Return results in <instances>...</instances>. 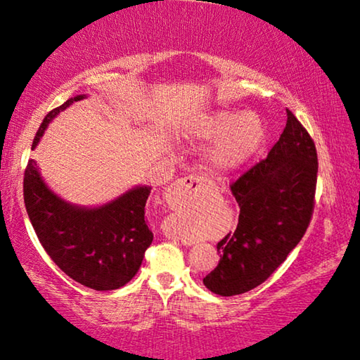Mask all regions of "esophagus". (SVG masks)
Listing matches in <instances>:
<instances>
[{"label": "esophagus", "mask_w": 360, "mask_h": 360, "mask_svg": "<svg viewBox=\"0 0 360 360\" xmlns=\"http://www.w3.org/2000/svg\"><path fill=\"white\" fill-rule=\"evenodd\" d=\"M205 182L195 176H186L169 186L167 192V203L172 210H178L186 200L195 197L205 188Z\"/></svg>", "instance_id": "34e87169"}]
</instances>
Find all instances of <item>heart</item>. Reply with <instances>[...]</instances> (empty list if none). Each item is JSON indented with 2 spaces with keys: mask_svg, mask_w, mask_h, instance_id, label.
<instances>
[{
  "mask_svg": "<svg viewBox=\"0 0 360 360\" xmlns=\"http://www.w3.org/2000/svg\"><path fill=\"white\" fill-rule=\"evenodd\" d=\"M265 124L252 111L236 114L216 111L195 125L193 136L214 139L205 155V165L212 174H230L246 165L257 154L265 139Z\"/></svg>",
  "mask_w": 360,
  "mask_h": 360,
  "instance_id": "obj_1",
  "label": "heart"
}]
</instances>
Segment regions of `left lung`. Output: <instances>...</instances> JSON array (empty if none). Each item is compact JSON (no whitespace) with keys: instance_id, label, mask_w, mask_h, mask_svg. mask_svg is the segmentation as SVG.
<instances>
[{"instance_id":"obj_1","label":"left lung","mask_w":360,"mask_h":360,"mask_svg":"<svg viewBox=\"0 0 360 360\" xmlns=\"http://www.w3.org/2000/svg\"><path fill=\"white\" fill-rule=\"evenodd\" d=\"M318 154L288 109L285 129L265 160L231 184L238 225L217 243L221 260L203 284L222 297L257 288L303 238L314 208Z\"/></svg>"}]
</instances>
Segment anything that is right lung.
I'll return each instance as SVG.
<instances>
[{
    "label": "right lung",
    "instance_id": "1",
    "mask_svg": "<svg viewBox=\"0 0 360 360\" xmlns=\"http://www.w3.org/2000/svg\"><path fill=\"white\" fill-rule=\"evenodd\" d=\"M76 95L52 109L36 131L32 150L57 115ZM149 186H135L100 206H79L63 200L46 184L33 158L23 178V200L30 221L60 270L76 283L95 290H114L136 275L154 235L144 219Z\"/></svg>",
    "mask_w": 360,
    "mask_h": 360
}]
</instances>
